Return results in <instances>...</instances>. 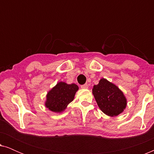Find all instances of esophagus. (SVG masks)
Masks as SVG:
<instances>
[{
    "instance_id": "obj_1",
    "label": "esophagus",
    "mask_w": 154,
    "mask_h": 154,
    "mask_svg": "<svg viewBox=\"0 0 154 154\" xmlns=\"http://www.w3.org/2000/svg\"><path fill=\"white\" fill-rule=\"evenodd\" d=\"M81 88H82V89H88V84H84V85H82L81 86Z\"/></svg>"
}]
</instances>
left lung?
Returning a JSON list of instances; mask_svg holds the SVG:
<instances>
[{"instance_id":"obj_1","label":"left lung","mask_w":154,"mask_h":154,"mask_svg":"<svg viewBox=\"0 0 154 154\" xmlns=\"http://www.w3.org/2000/svg\"><path fill=\"white\" fill-rule=\"evenodd\" d=\"M92 94L101 111L109 116H117L127 105L123 92L105 79H102L97 85H94Z\"/></svg>"}]
</instances>
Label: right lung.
I'll return each mask as SVG.
<instances>
[{"label": "right lung", "instance_id": "obj_1", "mask_svg": "<svg viewBox=\"0 0 154 154\" xmlns=\"http://www.w3.org/2000/svg\"><path fill=\"white\" fill-rule=\"evenodd\" d=\"M78 90L79 86L74 83L67 84L64 82H59L48 92L45 106L53 112H62L73 100Z\"/></svg>", "mask_w": 154, "mask_h": 154}]
</instances>
